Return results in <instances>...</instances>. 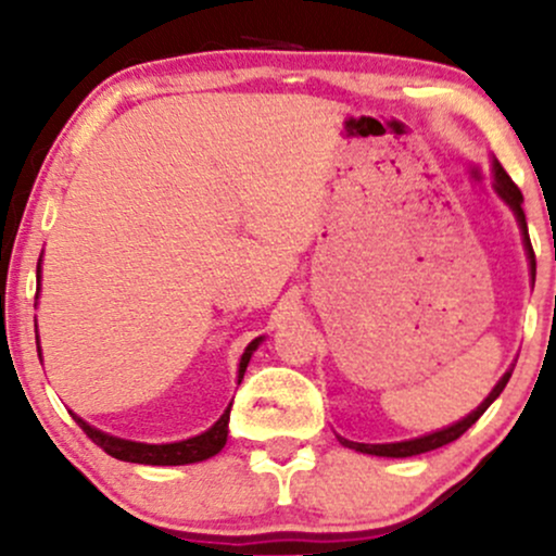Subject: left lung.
<instances>
[{
  "instance_id": "1",
  "label": "left lung",
  "mask_w": 556,
  "mask_h": 556,
  "mask_svg": "<svg viewBox=\"0 0 556 556\" xmlns=\"http://www.w3.org/2000/svg\"><path fill=\"white\" fill-rule=\"evenodd\" d=\"M491 175H494V190L496 195L502 198L504 203H507L509 208H513L515 219H518L520 225V232H522V245H526V256H528V266H531V279L535 282V256H533V245H531V238H528V225H526V214H522V193L518 185L513 182V177L504 172V167L500 162H491ZM515 368V366H513ZM513 368H507L504 376L500 381H496V387L491 389L489 397L481 402V405L476 407L473 413H468L463 420H457V424L446 426V429H439V431H431V433H424V437L418 439H407V442H392V444H361V442H350V439H340L342 446H348V450H355V452H363V455H376V457H413V455H424V452H431V450H439V446L455 442V439H460L465 431L470 429V426L476 424L478 418L486 413V407L494 402L496 397L502 394V389L507 387L509 376H513Z\"/></svg>"
}]
</instances>
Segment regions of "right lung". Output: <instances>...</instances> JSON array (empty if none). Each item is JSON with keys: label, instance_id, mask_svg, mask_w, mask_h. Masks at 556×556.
<instances>
[{"label": "right lung", "instance_id": "add662e5", "mask_svg": "<svg viewBox=\"0 0 556 556\" xmlns=\"http://www.w3.org/2000/svg\"><path fill=\"white\" fill-rule=\"evenodd\" d=\"M36 274H38V282H41V261H38ZM261 342H264V337H256V340L248 344L245 353H242L240 366H238V384L242 381V374H245L248 363H251V355L256 353V348ZM38 358H41V355H38ZM229 407H232V402H229L227 410L222 413V418L216 420L208 431L198 433V437L182 439V442H172V444L130 442V439H119V437H112V433L93 429L91 424H86V420L78 416H73V418L78 420V426L88 433V439H91L93 444H99L106 455L117 457V460L138 463V465H190V463L208 460V457H214L216 452H222V446L227 444Z\"/></svg>", "mask_w": 556, "mask_h": 556}]
</instances>
